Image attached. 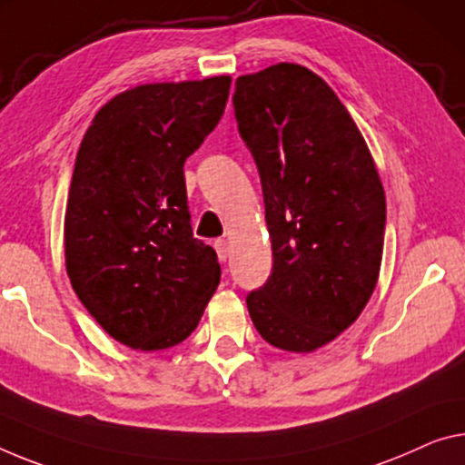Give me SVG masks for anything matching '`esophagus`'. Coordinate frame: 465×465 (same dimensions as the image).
Segmentation results:
<instances>
[{
  "mask_svg": "<svg viewBox=\"0 0 465 465\" xmlns=\"http://www.w3.org/2000/svg\"><path fill=\"white\" fill-rule=\"evenodd\" d=\"M213 249H216L220 262H226L228 255H231V247H228V241H224V239L213 241Z\"/></svg>",
  "mask_w": 465,
  "mask_h": 465,
  "instance_id": "esophagus-1",
  "label": "esophagus"
}]
</instances>
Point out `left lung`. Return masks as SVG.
Returning a JSON list of instances; mask_svg holds the SVG:
<instances>
[{
	"mask_svg": "<svg viewBox=\"0 0 465 465\" xmlns=\"http://www.w3.org/2000/svg\"><path fill=\"white\" fill-rule=\"evenodd\" d=\"M239 134L260 173L272 272L247 295L257 332L310 353L351 326L381 272L387 202L360 128L299 64L234 83Z\"/></svg>",
	"mask_w": 465,
	"mask_h": 465,
	"instance_id": "obj_1",
	"label": "left lung"
}]
</instances>
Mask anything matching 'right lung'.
Masks as SVG:
<instances>
[{
  "instance_id": "1",
  "label": "right lung",
  "mask_w": 465,
  "mask_h": 465,
  "mask_svg": "<svg viewBox=\"0 0 465 465\" xmlns=\"http://www.w3.org/2000/svg\"><path fill=\"white\" fill-rule=\"evenodd\" d=\"M228 89L231 76L141 84L84 133L64 218L66 270L123 345L183 342L218 287L216 252L193 237L183 166L223 118Z\"/></svg>"
}]
</instances>
